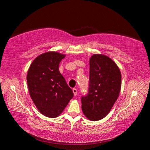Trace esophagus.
I'll use <instances>...</instances> for the list:
<instances>
[{
    "instance_id": "esophagus-1",
    "label": "esophagus",
    "mask_w": 150,
    "mask_h": 150,
    "mask_svg": "<svg viewBox=\"0 0 150 150\" xmlns=\"http://www.w3.org/2000/svg\"><path fill=\"white\" fill-rule=\"evenodd\" d=\"M72 92H73L74 96H76L77 93H78V91H77V89L76 88H73L72 89Z\"/></svg>"
}]
</instances>
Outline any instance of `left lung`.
<instances>
[{"label": "left lung", "instance_id": "8db88e82", "mask_svg": "<svg viewBox=\"0 0 150 150\" xmlns=\"http://www.w3.org/2000/svg\"><path fill=\"white\" fill-rule=\"evenodd\" d=\"M121 75L111 58L93 54L89 59L88 93L81 98L82 110L88 119L95 121L106 116L121 90Z\"/></svg>", "mask_w": 150, "mask_h": 150}]
</instances>
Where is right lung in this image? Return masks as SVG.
Segmentation results:
<instances>
[{"label": "right lung", "instance_id": "1", "mask_svg": "<svg viewBox=\"0 0 150 150\" xmlns=\"http://www.w3.org/2000/svg\"><path fill=\"white\" fill-rule=\"evenodd\" d=\"M64 54L47 52L36 57L29 68L27 82L30 96L40 113L56 117L64 111L74 94L59 70Z\"/></svg>", "mask_w": 150, "mask_h": 150}]
</instances>
